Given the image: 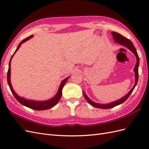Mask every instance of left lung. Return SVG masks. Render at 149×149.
Wrapping results in <instances>:
<instances>
[{"label": "left lung", "instance_id": "1", "mask_svg": "<svg viewBox=\"0 0 149 149\" xmlns=\"http://www.w3.org/2000/svg\"><path fill=\"white\" fill-rule=\"evenodd\" d=\"M112 36H113V38H114V40H115V42L116 43H120V45H124L127 48H128L130 49V50L134 54V55L136 56L137 62H136V66H135L134 69V70L135 71V79H136V81H135V84L134 86V87L132 88V89L130 90V91L128 93V94H126V95L124 97L120 99L119 100H118L117 101H115V102H111L109 104H98V103H96V102L92 101L87 96V95L85 94V93L83 91V94H84V96L85 99L90 104H91L93 106L95 107L100 108V109H110V108L118 106V105H119V104H120L125 102L126 100H127V98L129 97V96L132 93L133 90L134 89L135 87H136V86L137 84L138 79H139V57L138 56V54H137V52L136 48L134 47L133 43H132V42L130 41V40L123 37V35H121L120 34L117 33V32H114V31H112Z\"/></svg>", "mask_w": 149, "mask_h": 149}]
</instances>
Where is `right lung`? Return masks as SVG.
<instances>
[{
	"instance_id": "add662e5",
	"label": "right lung",
	"mask_w": 149,
	"mask_h": 149,
	"mask_svg": "<svg viewBox=\"0 0 149 149\" xmlns=\"http://www.w3.org/2000/svg\"><path fill=\"white\" fill-rule=\"evenodd\" d=\"M32 37H33V36L31 35V36H30V37L26 38L25 39L22 40V41L19 43V46H18L17 48L16 49L15 52H14V53H13V55L12 56V57L10 58V60L9 61L8 70V71H7V82H8V86H9V88L11 90V92L13 94V95L14 96V97H15L16 100L18 101H19L20 104H23L24 106H25L26 107H28L30 108V109H34V110H46V109H49V108L53 107L54 106H55L56 104L58 102V101H60V98L61 97V95H62L63 88L64 85L65 84L66 82L67 81L68 79L69 78L68 77L62 81V82H61V83L60 86V87H59V89H58V93H56L55 96L53 97L52 99H50V100H47V101H31V100H25V99H24L23 97H21L19 96L15 93V92L14 91V90L13 89V88L12 87V85H11V83H10V63H11L12 58L13 56L14 55V54L16 53V52L20 47L21 44L24 43L26 41H27L28 40H29Z\"/></svg>"
}]
</instances>
